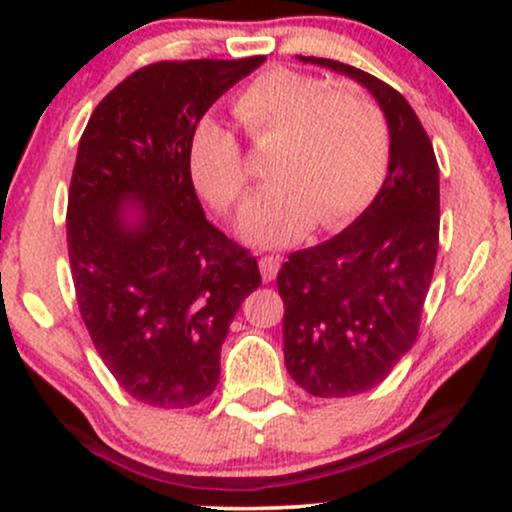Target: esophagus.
I'll list each match as a JSON object with an SVG mask.
<instances>
[{"instance_id":"1","label":"esophagus","mask_w":512,"mask_h":512,"mask_svg":"<svg viewBox=\"0 0 512 512\" xmlns=\"http://www.w3.org/2000/svg\"><path fill=\"white\" fill-rule=\"evenodd\" d=\"M279 257H274V255H264L262 260H260V272H262V279L264 281H272L274 276H276V272H279Z\"/></svg>"}]
</instances>
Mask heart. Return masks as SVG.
Instances as JSON below:
<instances>
[{
    "instance_id": "heart-1",
    "label": "heart",
    "mask_w": 512,
    "mask_h": 512,
    "mask_svg": "<svg viewBox=\"0 0 512 512\" xmlns=\"http://www.w3.org/2000/svg\"><path fill=\"white\" fill-rule=\"evenodd\" d=\"M233 115L255 142L279 139L269 168L274 182L240 211V233L250 243L289 245L315 221L322 228L344 226L383 185L390 129L363 88L274 67L240 88ZM187 166L216 209H231L248 190L243 146L211 115L192 127Z\"/></svg>"
}]
</instances>
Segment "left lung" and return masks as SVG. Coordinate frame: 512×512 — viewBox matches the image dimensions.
Returning <instances> with one entry per match:
<instances>
[{"mask_svg":"<svg viewBox=\"0 0 512 512\" xmlns=\"http://www.w3.org/2000/svg\"><path fill=\"white\" fill-rule=\"evenodd\" d=\"M298 60L368 88L390 129V166L370 207L334 238L291 252L276 276L289 375L315 397H354L383 383L419 334L438 255V161L402 93L351 64Z\"/></svg>","mask_w":512,"mask_h":512,"instance_id":"8db88e82","label":"left lung"}]
</instances>
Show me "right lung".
Here are the masks:
<instances>
[{"label":"right lung","instance_id":"add662e5","mask_svg":"<svg viewBox=\"0 0 512 512\" xmlns=\"http://www.w3.org/2000/svg\"><path fill=\"white\" fill-rule=\"evenodd\" d=\"M264 60L149 64L81 134L67 207L76 303L122 390L151 407H195L214 392L228 327L262 284L255 257L204 216L187 144Z\"/></svg>","mask_w":512,"mask_h":512}]
</instances>
